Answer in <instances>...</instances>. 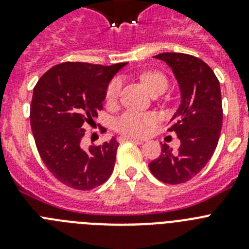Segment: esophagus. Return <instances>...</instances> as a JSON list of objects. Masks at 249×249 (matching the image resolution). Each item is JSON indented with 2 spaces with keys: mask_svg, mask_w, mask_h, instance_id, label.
Masks as SVG:
<instances>
[{
  "mask_svg": "<svg viewBox=\"0 0 249 249\" xmlns=\"http://www.w3.org/2000/svg\"><path fill=\"white\" fill-rule=\"evenodd\" d=\"M120 142H124V141H135V142H138V143H142V140H138L136 137H127V136H122V137L118 138Z\"/></svg>",
  "mask_w": 249,
  "mask_h": 249,
  "instance_id": "34e87169",
  "label": "esophagus"
}]
</instances>
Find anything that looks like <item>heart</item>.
<instances>
[{"label":"heart","instance_id":"1","mask_svg":"<svg viewBox=\"0 0 249 249\" xmlns=\"http://www.w3.org/2000/svg\"><path fill=\"white\" fill-rule=\"evenodd\" d=\"M142 82L147 89L153 93L160 89H166L168 86V80L163 73L156 71L146 72L141 77ZM122 89V82L120 78H114L108 83L106 89V102L112 105L118 100ZM155 116L149 113H140V112L128 111L124 112L114 120V131L127 137H141L144 136L155 124Z\"/></svg>","mask_w":249,"mask_h":249}]
</instances>
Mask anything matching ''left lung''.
<instances>
[{
    "mask_svg": "<svg viewBox=\"0 0 249 249\" xmlns=\"http://www.w3.org/2000/svg\"><path fill=\"white\" fill-rule=\"evenodd\" d=\"M155 57L172 68L181 89V106L167 129L176 132L181 146L173 151L162 144L160 157L148 167L160 182L181 184L201 172L218 144L223 120L221 87L212 68L198 57L176 52Z\"/></svg>",
    "mask_w": 249,
    "mask_h": 249,
    "instance_id": "1",
    "label": "left lung"
}]
</instances>
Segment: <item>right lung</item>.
<instances>
[{
	"label": "right lung",
	"instance_id": "right-lung-1",
	"mask_svg": "<svg viewBox=\"0 0 249 249\" xmlns=\"http://www.w3.org/2000/svg\"><path fill=\"white\" fill-rule=\"evenodd\" d=\"M124 65L63 62L50 68L35 86L31 128L39 157L61 183L89 191L111 177L117 141L112 138L86 151L82 140L86 126L103 108L109 81Z\"/></svg>",
	"mask_w": 249,
	"mask_h": 249
}]
</instances>
